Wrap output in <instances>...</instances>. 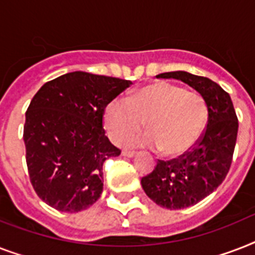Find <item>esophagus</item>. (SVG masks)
<instances>
[{"instance_id": "obj_1", "label": "esophagus", "mask_w": 255, "mask_h": 255, "mask_svg": "<svg viewBox=\"0 0 255 255\" xmlns=\"http://www.w3.org/2000/svg\"><path fill=\"white\" fill-rule=\"evenodd\" d=\"M122 155L126 156V157H133V156H135V152L127 151V149H123V152H122Z\"/></svg>"}]
</instances>
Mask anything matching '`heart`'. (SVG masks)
I'll return each mask as SVG.
<instances>
[{"label": "heart", "instance_id": "1", "mask_svg": "<svg viewBox=\"0 0 255 255\" xmlns=\"http://www.w3.org/2000/svg\"><path fill=\"white\" fill-rule=\"evenodd\" d=\"M112 143L122 144L141 129L148 131L128 138L129 147L159 148L167 157H180L197 144L208 122V104L197 92L159 82L144 86L127 99H114L103 115Z\"/></svg>", "mask_w": 255, "mask_h": 255}]
</instances>
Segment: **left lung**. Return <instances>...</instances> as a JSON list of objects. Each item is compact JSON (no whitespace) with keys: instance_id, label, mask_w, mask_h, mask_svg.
Segmentation results:
<instances>
[{"instance_id":"left-lung-1","label":"left lung","mask_w":255,"mask_h":255,"mask_svg":"<svg viewBox=\"0 0 255 255\" xmlns=\"http://www.w3.org/2000/svg\"><path fill=\"white\" fill-rule=\"evenodd\" d=\"M157 78H173L194 88L208 104V123L197 144L177 159L159 160L141 178L144 192L167 209L196 205L220 186L229 172L237 140L238 119L225 90L209 78L172 71Z\"/></svg>"}]
</instances>
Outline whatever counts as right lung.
Instances as JSON below:
<instances>
[{
	"label": "right lung",
	"mask_w": 255,
	"mask_h": 255,
	"mask_svg": "<svg viewBox=\"0 0 255 255\" xmlns=\"http://www.w3.org/2000/svg\"><path fill=\"white\" fill-rule=\"evenodd\" d=\"M131 81L74 71L42 86L23 126L26 164L35 193L54 209H87L103 190V163L120 155L103 128L107 104Z\"/></svg>",
	"instance_id": "right-lung-1"
}]
</instances>
